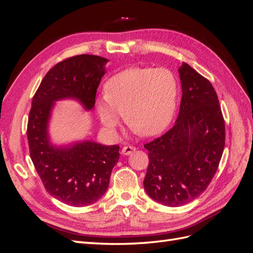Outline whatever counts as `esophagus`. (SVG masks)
Listing matches in <instances>:
<instances>
[{
    "label": "esophagus",
    "instance_id": "esophagus-1",
    "mask_svg": "<svg viewBox=\"0 0 253 253\" xmlns=\"http://www.w3.org/2000/svg\"><path fill=\"white\" fill-rule=\"evenodd\" d=\"M135 151H136V148L133 147V145H126V147L122 148L121 153L124 155H131Z\"/></svg>",
    "mask_w": 253,
    "mask_h": 253
}]
</instances>
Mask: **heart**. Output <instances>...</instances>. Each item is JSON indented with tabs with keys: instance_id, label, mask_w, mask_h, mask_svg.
<instances>
[{
	"instance_id": "heart-1",
	"label": "heart",
	"mask_w": 253,
	"mask_h": 253,
	"mask_svg": "<svg viewBox=\"0 0 253 253\" xmlns=\"http://www.w3.org/2000/svg\"><path fill=\"white\" fill-rule=\"evenodd\" d=\"M178 82L168 68L134 67L120 72L105 84V96L97 103L102 124L110 129L121 115L136 132L154 136L170 126L177 108Z\"/></svg>"
}]
</instances>
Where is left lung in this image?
<instances>
[{
    "label": "left lung",
    "instance_id": "left-lung-1",
    "mask_svg": "<svg viewBox=\"0 0 253 253\" xmlns=\"http://www.w3.org/2000/svg\"><path fill=\"white\" fill-rule=\"evenodd\" d=\"M182 97L177 120L145 143L148 195L165 206L186 205L208 188L225 148V121L211 82L189 64L179 67Z\"/></svg>",
    "mask_w": 253,
    "mask_h": 253
}]
</instances>
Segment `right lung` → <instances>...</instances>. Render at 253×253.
<instances>
[{
    "mask_svg": "<svg viewBox=\"0 0 253 253\" xmlns=\"http://www.w3.org/2000/svg\"><path fill=\"white\" fill-rule=\"evenodd\" d=\"M108 61L99 56L79 55L57 63L38 87L28 115L29 154L44 188L73 207L100 200L119 159V147L89 140L67 148L52 147L47 135L48 119L55 101L60 99L75 98L86 110L93 109Z\"/></svg>",
    "mask_w": 253,
    "mask_h": 253,
    "instance_id": "obj_1",
    "label": "right lung"
}]
</instances>
